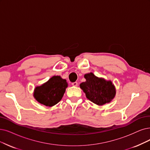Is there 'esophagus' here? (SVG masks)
I'll use <instances>...</instances> for the list:
<instances>
[{
    "label": "esophagus",
    "mask_w": 150,
    "mask_h": 150,
    "mask_svg": "<svg viewBox=\"0 0 150 150\" xmlns=\"http://www.w3.org/2000/svg\"><path fill=\"white\" fill-rule=\"evenodd\" d=\"M71 84H72V86H73L76 87V86H77V85H78V83H77V82H73V83H72Z\"/></svg>",
    "instance_id": "esophagus-1"
}]
</instances>
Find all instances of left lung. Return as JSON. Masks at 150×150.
<instances>
[{"label": "left lung", "instance_id": "1", "mask_svg": "<svg viewBox=\"0 0 150 150\" xmlns=\"http://www.w3.org/2000/svg\"><path fill=\"white\" fill-rule=\"evenodd\" d=\"M86 79L80 84L86 97L93 103L103 105L109 103L115 97L116 91L111 81H107L103 78H98L92 73L84 76Z\"/></svg>", "mask_w": 150, "mask_h": 150}]
</instances>
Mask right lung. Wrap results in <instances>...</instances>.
I'll return each mask as SVG.
<instances>
[{
	"label": "right lung",
	"instance_id": "obj_1",
	"mask_svg": "<svg viewBox=\"0 0 150 150\" xmlns=\"http://www.w3.org/2000/svg\"><path fill=\"white\" fill-rule=\"evenodd\" d=\"M68 87L67 81L60 76H53L47 82L35 87L34 97L38 102L52 106L60 101Z\"/></svg>",
	"mask_w": 150,
	"mask_h": 150
}]
</instances>
